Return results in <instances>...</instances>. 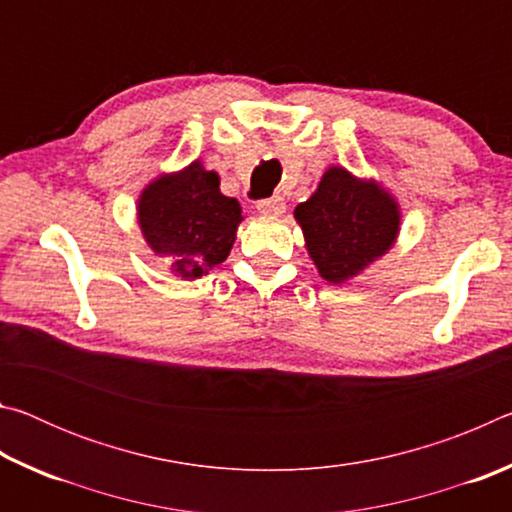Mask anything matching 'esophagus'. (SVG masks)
Segmentation results:
<instances>
[{
	"label": "esophagus",
	"mask_w": 512,
	"mask_h": 512,
	"mask_svg": "<svg viewBox=\"0 0 512 512\" xmlns=\"http://www.w3.org/2000/svg\"><path fill=\"white\" fill-rule=\"evenodd\" d=\"M257 210L266 216H280L284 214V210H287V203H284L282 196L262 198V201H257Z\"/></svg>",
	"instance_id": "1"
}]
</instances>
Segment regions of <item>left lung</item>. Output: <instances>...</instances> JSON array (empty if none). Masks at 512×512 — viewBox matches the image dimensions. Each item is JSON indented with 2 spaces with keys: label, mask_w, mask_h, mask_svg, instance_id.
Returning <instances> with one entry per match:
<instances>
[{
  "label": "left lung",
  "mask_w": 512,
  "mask_h": 512,
  "mask_svg": "<svg viewBox=\"0 0 512 512\" xmlns=\"http://www.w3.org/2000/svg\"><path fill=\"white\" fill-rule=\"evenodd\" d=\"M309 255L327 282H343L384 255L400 230V212L377 185L329 169L316 194L296 207Z\"/></svg>",
  "instance_id": "obj_1"
}]
</instances>
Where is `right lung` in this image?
Segmentation results:
<instances>
[{"mask_svg": "<svg viewBox=\"0 0 512 512\" xmlns=\"http://www.w3.org/2000/svg\"><path fill=\"white\" fill-rule=\"evenodd\" d=\"M140 225L149 246L173 259V271L201 277L228 257L241 221L237 198L221 194L219 176L201 162L162 176L140 198Z\"/></svg>", "mask_w": 512, "mask_h": 512, "instance_id": "obj_1", "label": "right lung"}]
</instances>
